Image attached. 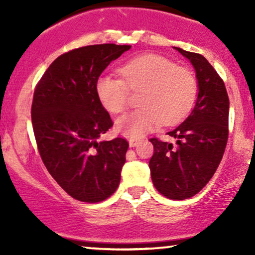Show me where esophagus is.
<instances>
[{"label":"esophagus","mask_w":255,"mask_h":255,"mask_svg":"<svg viewBox=\"0 0 255 255\" xmlns=\"http://www.w3.org/2000/svg\"><path fill=\"white\" fill-rule=\"evenodd\" d=\"M128 142H129L130 147H134V146H136L137 144H139V140H137V139H129V140H128Z\"/></svg>","instance_id":"obj_1"}]
</instances>
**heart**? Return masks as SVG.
<instances>
[{
  "label": "heart",
  "mask_w": 255,
  "mask_h": 255,
  "mask_svg": "<svg viewBox=\"0 0 255 255\" xmlns=\"http://www.w3.org/2000/svg\"><path fill=\"white\" fill-rule=\"evenodd\" d=\"M124 79L105 75L96 85L97 96L108 111L121 114L129 104V90L140 93L141 109L116 121V129L140 137L164 124L175 125L194 104L198 83L194 74L159 55H142L126 63Z\"/></svg>",
  "instance_id": "b5f03b06"
}]
</instances>
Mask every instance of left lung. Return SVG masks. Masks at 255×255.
Here are the masks:
<instances>
[{"instance_id":"obj_1","label":"left lung","mask_w":255,"mask_h":255,"mask_svg":"<svg viewBox=\"0 0 255 255\" xmlns=\"http://www.w3.org/2000/svg\"><path fill=\"white\" fill-rule=\"evenodd\" d=\"M174 49L194 67L198 97L188 118L168 133L176 144L150 139L154 152L148 166L160 194L183 200L200 192L221 163L228 141L229 97L223 80L203 55Z\"/></svg>"}]
</instances>
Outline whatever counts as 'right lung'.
Here are the masks:
<instances>
[{
  "label": "right lung",
  "mask_w": 255,
  "mask_h": 255,
  "mask_svg": "<svg viewBox=\"0 0 255 255\" xmlns=\"http://www.w3.org/2000/svg\"><path fill=\"white\" fill-rule=\"evenodd\" d=\"M130 45L97 44L58 56L34 90L32 126L44 165L84 203H99L118 189L128 142L99 141L113 127L96 91L98 78Z\"/></svg>",
  "instance_id": "add662e5"
}]
</instances>
